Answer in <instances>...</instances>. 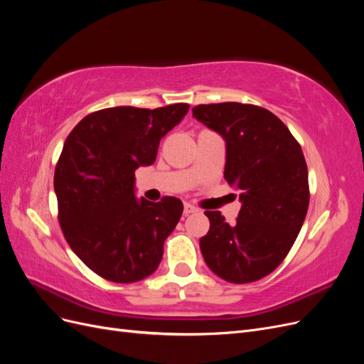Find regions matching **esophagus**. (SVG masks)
Instances as JSON below:
<instances>
[{"label": "esophagus", "instance_id": "1", "mask_svg": "<svg viewBox=\"0 0 364 364\" xmlns=\"http://www.w3.org/2000/svg\"><path fill=\"white\" fill-rule=\"evenodd\" d=\"M193 213H197V208L193 206L191 203H185V205H183V214H185V215H190V214H193Z\"/></svg>", "mask_w": 364, "mask_h": 364}]
</instances>
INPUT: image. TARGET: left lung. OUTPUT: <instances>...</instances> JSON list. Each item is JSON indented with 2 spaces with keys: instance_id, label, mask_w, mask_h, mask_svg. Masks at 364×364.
Masks as SVG:
<instances>
[{
  "instance_id": "1",
  "label": "left lung",
  "mask_w": 364,
  "mask_h": 364,
  "mask_svg": "<svg viewBox=\"0 0 364 364\" xmlns=\"http://www.w3.org/2000/svg\"><path fill=\"white\" fill-rule=\"evenodd\" d=\"M193 117L223 136L225 179L241 191L235 225L205 213L203 259L228 282L258 281L287 257L304 225L310 188L302 149L277 115L255 105H199Z\"/></svg>"
}]
</instances>
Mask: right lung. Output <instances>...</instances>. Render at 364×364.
I'll list each match as a JSON object with an SVG mask.
<instances>
[{
    "label": "right lung",
    "instance_id": "obj_1",
    "mask_svg": "<svg viewBox=\"0 0 364 364\" xmlns=\"http://www.w3.org/2000/svg\"><path fill=\"white\" fill-rule=\"evenodd\" d=\"M190 105L107 107L86 115L65 141L54 170L59 223L70 247L98 277L118 284L147 278L178 225V197H135V170L156 161L159 141Z\"/></svg>",
    "mask_w": 364,
    "mask_h": 364
}]
</instances>
